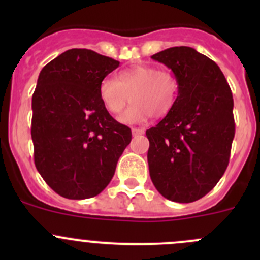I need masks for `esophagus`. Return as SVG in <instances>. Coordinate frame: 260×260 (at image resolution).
Listing matches in <instances>:
<instances>
[{
	"label": "esophagus",
	"instance_id": "esophagus-1",
	"mask_svg": "<svg viewBox=\"0 0 260 260\" xmlns=\"http://www.w3.org/2000/svg\"><path fill=\"white\" fill-rule=\"evenodd\" d=\"M132 133L133 136H140L145 133V129L143 128H132Z\"/></svg>",
	"mask_w": 260,
	"mask_h": 260
}]
</instances>
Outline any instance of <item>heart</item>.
<instances>
[{"label":"heart","instance_id":"obj_1","mask_svg":"<svg viewBox=\"0 0 260 260\" xmlns=\"http://www.w3.org/2000/svg\"><path fill=\"white\" fill-rule=\"evenodd\" d=\"M179 81L169 70L141 65L122 72L118 77L101 81L99 96L107 111L115 117L124 112L132 96L133 106L120 118L127 124H138L154 117H164L175 106Z\"/></svg>","mask_w":260,"mask_h":260}]
</instances>
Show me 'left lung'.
Listing matches in <instances>:
<instances>
[{"mask_svg":"<svg viewBox=\"0 0 260 260\" xmlns=\"http://www.w3.org/2000/svg\"><path fill=\"white\" fill-rule=\"evenodd\" d=\"M179 81L175 106L146 131L149 176L164 198L192 203L205 196L224 175L235 135L232 89L205 55L175 46L152 55Z\"/></svg>","mask_w":260,"mask_h":260,"instance_id":"obj_1","label":"left lung"}]
</instances>
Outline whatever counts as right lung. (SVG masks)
<instances>
[{
  "instance_id": "right-lung-1",
  "label": "right lung",
  "mask_w": 260,
  "mask_h": 260,
  "mask_svg": "<svg viewBox=\"0 0 260 260\" xmlns=\"http://www.w3.org/2000/svg\"><path fill=\"white\" fill-rule=\"evenodd\" d=\"M119 61L93 50L70 49L46 64L32 94L34 161L45 182L72 200L108 186L132 140L99 96L101 81Z\"/></svg>"
}]
</instances>
